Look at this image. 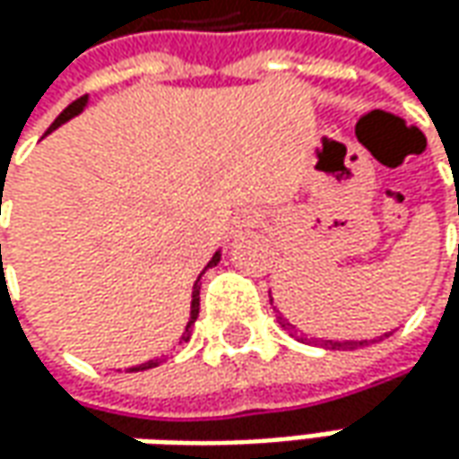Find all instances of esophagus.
I'll list each match as a JSON object with an SVG mask.
<instances>
[{
  "mask_svg": "<svg viewBox=\"0 0 459 459\" xmlns=\"http://www.w3.org/2000/svg\"><path fill=\"white\" fill-rule=\"evenodd\" d=\"M261 223V215L256 211H244L241 215H236V230L256 229Z\"/></svg>",
  "mask_w": 459,
  "mask_h": 459,
  "instance_id": "obj_1",
  "label": "esophagus"
}]
</instances>
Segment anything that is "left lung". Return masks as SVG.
Listing matches in <instances>:
<instances>
[{
	"label": "left lung",
	"mask_w": 459,
	"mask_h": 459,
	"mask_svg": "<svg viewBox=\"0 0 459 459\" xmlns=\"http://www.w3.org/2000/svg\"><path fill=\"white\" fill-rule=\"evenodd\" d=\"M279 325H281V327H292L281 315H279ZM323 342L325 345H330L333 351H335V348H338V351H353L356 345H363V342H368V340H345V342H338V340H323Z\"/></svg>",
	"instance_id": "1"
}]
</instances>
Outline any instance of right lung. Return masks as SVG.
Here are the masks:
<instances>
[{"label": "right lung", "mask_w": 459, "mask_h": 459, "mask_svg": "<svg viewBox=\"0 0 459 459\" xmlns=\"http://www.w3.org/2000/svg\"><path fill=\"white\" fill-rule=\"evenodd\" d=\"M86 103H88V96H81V99H75V101H73L71 106H68V108H65V111H63V114H60V117H57L56 121H53V126L48 129V134H50L53 129H57L60 124H65V121H68V119H73L75 114H81ZM0 248H2V246H0ZM218 261H221V251H215L213 259L208 261V266H205V269H211V266H215ZM205 269H203V274H205ZM203 274H200V277H203ZM200 277H198V281L193 284L190 320H187V325H185V330H182V335H180V340H178V345H182V342H187V340H190V335H193V325H195V320H198V312H200ZM172 351H175V348H172ZM154 366H157V360H147V363H142V366H134V368H129V371H147V368H154Z\"/></svg>", "instance_id": "1"}]
</instances>
